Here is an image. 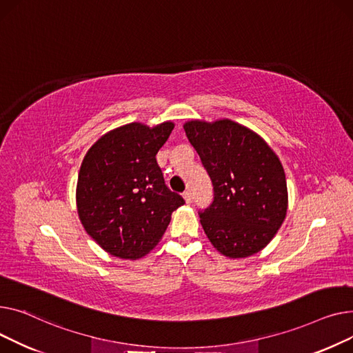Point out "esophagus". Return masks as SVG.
I'll return each mask as SVG.
<instances>
[{"instance_id": "1", "label": "esophagus", "mask_w": 353, "mask_h": 353, "mask_svg": "<svg viewBox=\"0 0 353 353\" xmlns=\"http://www.w3.org/2000/svg\"><path fill=\"white\" fill-rule=\"evenodd\" d=\"M183 198H185V201H186V203H191L192 202V192L191 191H185L183 192Z\"/></svg>"}]
</instances>
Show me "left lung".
<instances>
[{
    "mask_svg": "<svg viewBox=\"0 0 353 353\" xmlns=\"http://www.w3.org/2000/svg\"><path fill=\"white\" fill-rule=\"evenodd\" d=\"M183 130L214 186L212 203L199 211L206 236L225 256L259 252L286 216L279 158L259 135L230 119L191 121Z\"/></svg>",
    "mask_w": 353,
    "mask_h": 353,
    "instance_id": "left-lung-1",
    "label": "left lung"
}]
</instances>
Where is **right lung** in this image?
I'll return each instance as SVG.
<instances>
[{"instance_id":"1","label":"right lung","mask_w":353,"mask_h":353,"mask_svg":"<svg viewBox=\"0 0 353 353\" xmlns=\"http://www.w3.org/2000/svg\"><path fill=\"white\" fill-rule=\"evenodd\" d=\"M172 122H139L102 135L82 161L77 208L87 234L108 254L137 259L148 254L183 198L165 183L157 154Z\"/></svg>"}]
</instances>
